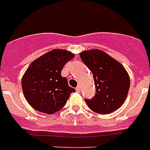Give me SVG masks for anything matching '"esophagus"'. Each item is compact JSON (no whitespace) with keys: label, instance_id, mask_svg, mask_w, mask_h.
I'll use <instances>...</instances> for the list:
<instances>
[{"label":"esophagus","instance_id":"obj_1","mask_svg":"<svg viewBox=\"0 0 150 150\" xmlns=\"http://www.w3.org/2000/svg\"><path fill=\"white\" fill-rule=\"evenodd\" d=\"M75 91H76V92L80 93V86H77V87H76V89H75Z\"/></svg>","mask_w":150,"mask_h":150}]
</instances>
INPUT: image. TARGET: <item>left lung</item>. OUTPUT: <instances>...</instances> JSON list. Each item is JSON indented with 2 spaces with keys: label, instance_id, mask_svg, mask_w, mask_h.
Instances as JSON below:
<instances>
[{
  "label": "left lung",
  "instance_id": "8db88e82",
  "mask_svg": "<svg viewBox=\"0 0 150 150\" xmlns=\"http://www.w3.org/2000/svg\"><path fill=\"white\" fill-rule=\"evenodd\" d=\"M80 59L93 74L96 95L85 100L91 110L107 115L118 110L125 101L130 80L125 67L100 50L82 51Z\"/></svg>",
  "mask_w": 150,
  "mask_h": 150
}]
</instances>
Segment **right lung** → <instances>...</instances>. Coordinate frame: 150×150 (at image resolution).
Instances as JSON below:
<instances>
[{
  "label": "right lung",
  "instance_id": "obj_1",
  "mask_svg": "<svg viewBox=\"0 0 150 150\" xmlns=\"http://www.w3.org/2000/svg\"><path fill=\"white\" fill-rule=\"evenodd\" d=\"M75 57L65 50H52L35 59L25 72L21 87L30 106L45 114H54L65 105L75 89L61 76L64 65Z\"/></svg>",
  "mask_w": 150,
  "mask_h": 150
}]
</instances>
